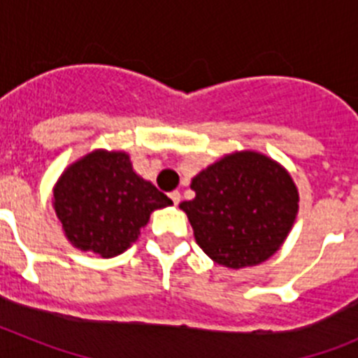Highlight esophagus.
<instances>
[{
  "label": "esophagus",
  "instance_id": "obj_1",
  "mask_svg": "<svg viewBox=\"0 0 358 358\" xmlns=\"http://www.w3.org/2000/svg\"><path fill=\"white\" fill-rule=\"evenodd\" d=\"M169 197L172 199V202H173V204H176V206H177V204H179V201H181V194H179L177 189H173V192H170Z\"/></svg>",
  "mask_w": 358,
  "mask_h": 358
}]
</instances>
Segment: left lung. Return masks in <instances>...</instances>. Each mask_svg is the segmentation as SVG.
Segmentation results:
<instances>
[{"mask_svg":"<svg viewBox=\"0 0 358 358\" xmlns=\"http://www.w3.org/2000/svg\"><path fill=\"white\" fill-rule=\"evenodd\" d=\"M195 199L179 204L211 260L231 268L262 264L280 249L297 215L287 170L256 152H238L192 181Z\"/></svg>","mask_w":358,"mask_h":358,"instance_id":"obj_1","label":"left lung"}]
</instances>
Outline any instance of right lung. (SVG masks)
<instances>
[{
	"label": "right lung",
	"instance_id": "1",
	"mask_svg": "<svg viewBox=\"0 0 358 358\" xmlns=\"http://www.w3.org/2000/svg\"><path fill=\"white\" fill-rule=\"evenodd\" d=\"M53 201L69 242L102 258L125 251L152 211L172 204L132 170L125 152L103 150L71 164L57 182Z\"/></svg>",
	"mask_w": 358,
	"mask_h": 358
}]
</instances>
